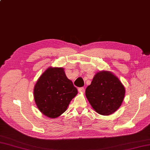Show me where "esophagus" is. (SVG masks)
<instances>
[{
	"label": "esophagus",
	"mask_w": 150,
	"mask_h": 150,
	"mask_svg": "<svg viewBox=\"0 0 150 150\" xmlns=\"http://www.w3.org/2000/svg\"><path fill=\"white\" fill-rule=\"evenodd\" d=\"M78 90H79V92H81V93H84V88H79V89H78Z\"/></svg>",
	"instance_id": "esophagus-1"
}]
</instances>
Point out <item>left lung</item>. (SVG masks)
<instances>
[{
  "instance_id": "left-lung-1",
  "label": "left lung",
  "mask_w": 150,
  "mask_h": 150,
  "mask_svg": "<svg viewBox=\"0 0 150 150\" xmlns=\"http://www.w3.org/2000/svg\"><path fill=\"white\" fill-rule=\"evenodd\" d=\"M125 88L116 76L108 71H99L91 85L87 87L86 96L97 113L112 114L119 109L125 98Z\"/></svg>"
}]
</instances>
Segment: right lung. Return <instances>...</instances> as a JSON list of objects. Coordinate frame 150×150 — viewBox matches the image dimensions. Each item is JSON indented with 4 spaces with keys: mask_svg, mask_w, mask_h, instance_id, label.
<instances>
[{
    "mask_svg": "<svg viewBox=\"0 0 150 150\" xmlns=\"http://www.w3.org/2000/svg\"><path fill=\"white\" fill-rule=\"evenodd\" d=\"M77 89L67 78L64 68H48L34 86V98L38 109L45 116L55 118L64 112Z\"/></svg>",
    "mask_w": 150,
    "mask_h": 150,
    "instance_id": "1",
    "label": "right lung"
}]
</instances>
